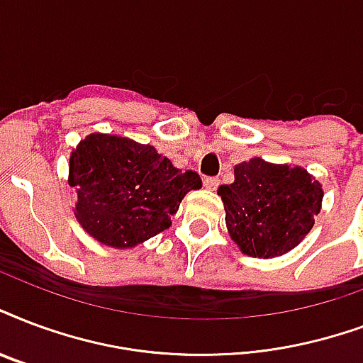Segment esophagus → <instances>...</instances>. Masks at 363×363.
Listing matches in <instances>:
<instances>
[{"label":"esophagus","mask_w":363,"mask_h":363,"mask_svg":"<svg viewBox=\"0 0 363 363\" xmlns=\"http://www.w3.org/2000/svg\"><path fill=\"white\" fill-rule=\"evenodd\" d=\"M203 186H206L207 190H215V188L218 186V179H215V177H206V179H203Z\"/></svg>","instance_id":"34e87169"}]
</instances>
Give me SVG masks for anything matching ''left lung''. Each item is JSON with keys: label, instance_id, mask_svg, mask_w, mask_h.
I'll list each match as a JSON object with an SVG mask.
<instances>
[{"label": "left lung", "instance_id": "obj_1", "mask_svg": "<svg viewBox=\"0 0 363 363\" xmlns=\"http://www.w3.org/2000/svg\"><path fill=\"white\" fill-rule=\"evenodd\" d=\"M226 228L243 255L274 259L295 249L322 209V184L301 165L262 157L234 167V182L218 186Z\"/></svg>", "mask_w": 363, "mask_h": 363}]
</instances>
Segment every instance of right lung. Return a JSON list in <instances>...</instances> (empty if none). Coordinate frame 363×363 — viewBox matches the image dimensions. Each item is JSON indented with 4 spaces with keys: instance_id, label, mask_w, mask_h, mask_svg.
Segmentation results:
<instances>
[{
    "instance_id": "1",
    "label": "right lung",
    "mask_w": 363,
    "mask_h": 363,
    "mask_svg": "<svg viewBox=\"0 0 363 363\" xmlns=\"http://www.w3.org/2000/svg\"><path fill=\"white\" fill-rule=\"evenodd\" d=\"M68 184L83 230L102 245L131 249L171 226L182 198L201 188L194 171L175 167L152 145L91 133L70 154Z\"/></svg>"
}]
</instances>
